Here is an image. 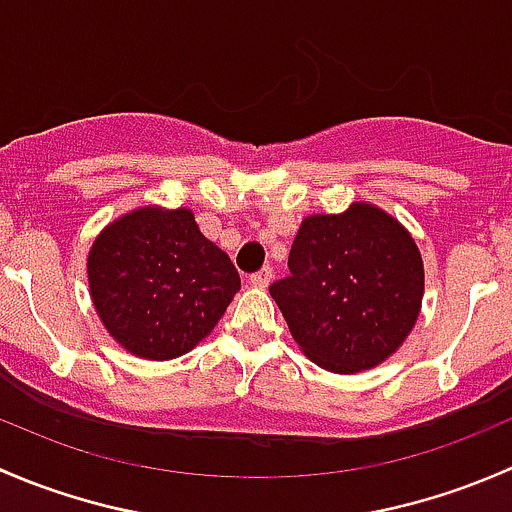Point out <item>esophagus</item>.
<instances>
[{
	"label": "esophagus",
	"instance_id": "esophagus-1",
	"mask_svg": "<svg viewBox=\"0 0 512 512\" xmlns=\"http://www.w3.org/2000/svg\"><path fill=\"white\" fill-rule=\"evenodd\" d=\"M270 280H272V267H262L260 272L250 275V285L257 289H265L267 285H270Z\"/></svg>",
	"mask_w": 512,
	"mask_h": 512
}]
</instances>
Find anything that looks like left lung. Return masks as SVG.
<instances>
[{"label":"left lung","mask_w":512,"mask_h":512,"mask_svg":"<svg viewBox=\"0 0 512 512\" xmlns=\"http://www.w3.org/2000/svg\"><path fill=\"white\" fill-rule=\"evenodd\" d=\"M287 265L289 275L272 282L270 294L294 342L322 369H371L414 329L421 252L384 210L356 203L342 215H312L299 227Z\"/></svg>","instance_id":"1"}]
</instances>
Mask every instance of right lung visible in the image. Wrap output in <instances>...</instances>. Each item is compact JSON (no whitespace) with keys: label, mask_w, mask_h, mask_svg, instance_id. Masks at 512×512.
Here are the masks:
<instances>
[{"label":"right lung","mask_w":512,"mask_h":512,"mask_svg":"<svg viewBox=\"0 0 512 512\" xmlns=\"http://www.w3.org/2000/svg\"><path fill=\"white\" fill-rule=\"evenodd\" d=\"M89 287L103 327L121 347L168 361L213 332L240 275L190 210L141 208L96 237Z\"/></svg>","instance_id":"obj_1"}]
</instances>
